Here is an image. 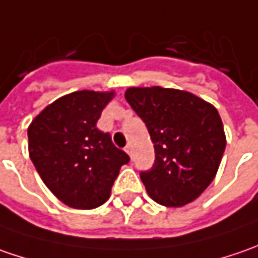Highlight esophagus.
<instances>
[{"mask_svg":"<svg viewBox=\"0 0 258 258\" xmlns=\"http://www.w3.org/2000/svg\"><path fill=\"white\" fill-rule=\"evenodd\" d=\"M124 151L127 152V155L132 158V145H126V148H124Z\"/></svg>","mask_w":258,"mask_h":258,"instance_id":"esophagus-1","label":"esophagus"}]
</instances>
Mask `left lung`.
<instances>
[{
  "label": "left lung",
  "instance_id": "8db88e82",
  "mask_svg": "<svg viewBox=\"0 0 258 258\" xmlns=\"http://www.w3.org/2000/svg\"><path fill=\"white\" fill-rule=\"evenodd\" d=\"M124 99L154 144V165L141 171L149 197L166 207L198 198L213 182L225 149L217 109L192 93L158 86L131 87Z\"/></svg>",
  "mask_w": 258,
  "mask_h": 258
}]
</instances>
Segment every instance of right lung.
<instances>
[{"mask_svg":"<svg viewBox=\"0 0 258 258\" xmlns=\"http://www.w3.org/2000/svg\"><path fill=\"white\" fill-rule=\"evenodd\" d=\"M112 97L89 90L67 94L28 127V151L37 172L69 207L92 210L106 203L120 166L131 161L110 134L96 126Z\"/></svg>","mask_w":258,"mask_h":258,"instance_id":"1","label":"right lung"}]
</instances>
